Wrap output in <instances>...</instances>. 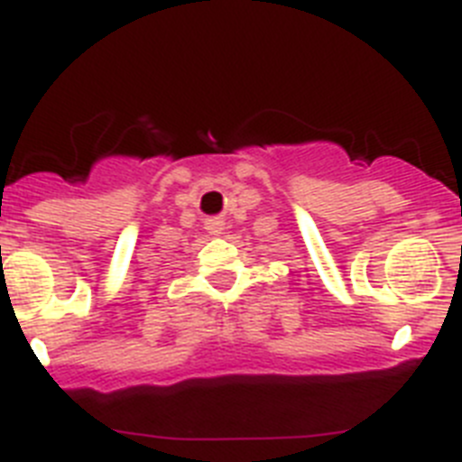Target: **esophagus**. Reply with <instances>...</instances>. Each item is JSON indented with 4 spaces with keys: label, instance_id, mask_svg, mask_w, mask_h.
Returning <instances> with one entry per match:
<instances>
[{
    "label": "esophagus",
    "instance_id": "obj_1",
    "mask_svg": "<svg viewBox=\"0 0 462 462\" xmlns=\"http://www.w3.org/2000/svg\"><path fill=\"white\" fill-rule=\"evenodd\" d=\"M206 228H208V234L217 236L224 231V222L219 217H210V219H206Z\"/></svg>",
    "mask_w": 462,
    "mask_h": 462
}]
</instances>
